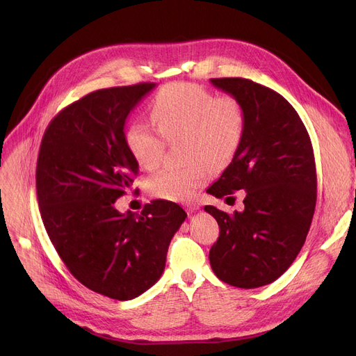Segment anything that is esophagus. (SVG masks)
I'll return each mask as SVG.
<instances>
[{"label": "esophagus", "mask_w": 356, "mask_h": 356, "mask_svg": "<svg viewBox=\"0 0 356 356\" xmlns=\"http://www.w3.org/2000/svg\"><path fill=\"white\" fill-rule=\"evenodd\" d=\"M197 209H199V203L192 202V203H188V204H186V211H188L189 213H193V212H196Z\"/></svg>", "instance_id": "obj_1"}]
</instances>
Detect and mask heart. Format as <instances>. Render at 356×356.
Wrapping results in <instances>:
<instances>
[{
    "instance_id": "heart-1",
    "label": "heart",
    "mask_w": 356,
    "mask_h": 356,
    "mask_svg": "<svg viewBox=\"0 0 356 356\" xmlns=\"http://www.w3.org/2000/svg\"><path fill=\"white\" fill-rule=\"evenodd\" d=\"M149 117L159 131L143 122L127 128L125 143L136 161L156 168L165 153V140L186 137L184 167H163L148 179L154 196L184 202L208 181L211 165L228 164L245 133V112L232 95H219L199 85L177 82L160 89L149 106Z\"/></svg>"
}]
</instances>
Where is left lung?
I'll list each match as a JSON object with an SVG mask.
<instances>
[{"instance_id": "8db88e82", "label": "left lung", "mask_w": 356, "mask_h": 356, "mask_svg": "<svg viewBox=\"0 0 356 356\" xmlns=\"http://www.w3.org/2000/svg\"><path fill=\"white\" fill-rule=\"evenodd\" d=\"M211 82L241 102L245 133L207 192L228 202L245 191V199L244 211L234 213L204 207L219 225L209 261L223 283L257 289L284 274L306 241L317 196L313 147L296 109L275 90L244 78Z\"/></svg>"}]
</instances>
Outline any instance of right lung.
Returning a JSON list of instances; mask_svg holds the SVG:
<instances>
[{
	"label": "right lung",
	"mask_w": 356,
	"mask_h": 356,
	"mask_svg": "<svg viewBox=\"0 0 356 356\" xmlns=\"http://www.w3.org/2000/svg\"><path fill=\"white\" fill-rule=\"evenodd\" d=\"M154 86L98 89L67 105L47 125L37 157V199L54 250L79 283L121 302L161 277L188 216L168 200L147 203L140 215L115 208L138 175L125 120Z\"/></svg>",
	"instance_id": "obj_1"
}]
</instances>
